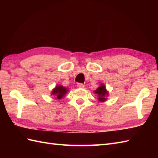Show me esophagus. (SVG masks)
Wrapping results in <instances>:
<instances>
[{"label":"esophagus","mask_w":158,"mask_h":158,"mask_svg":"<svg viewBox=\"0 0 158 158\" xmlns=\"http://www.w3.org/2000/svg\"><path fill=\"white\" fill-rule=\"evenodd\" d=\"M77 87L79 88H84V85H83V83H77Z\"/></svg>","instance_id":"esophagus-1"}]
</instances>
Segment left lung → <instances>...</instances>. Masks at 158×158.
I'll return each mask as SVG.
<instances>
[{"instance_id":"obj_1","label":"left lung","mask_w":158,"mask_h":158,"mask_svg":"<svg viewBox=\"0 0 158 158\" xmlns=\"http://www.w3.org/2000/svg\"><path fill=\"white\" fill-rule=\"evenodd\" d=\"M94 93L98 95V99L100 102H105L106 100V96L109 95V93L106 89V87L103 84H102L100 87H98V88L94 91Z\"/></svg>"}]
</instances>
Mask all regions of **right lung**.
I'll return each mask as SVG.
<instances>
[{"mask_svg":"<svg viewBox=\"0 0 158 158\" xmlns=\"http://www.w3.org/2000/svg\"><path fill=\"white\" fill-rule=\"evenodd\" d=\"M68 92V89L62 85H57L56 88L52 90V95H55L57 96L58 99H61L62 97L66 95V94Z\"/></svg>","mask_w":158,"mask_h":158,"instance_id":"obj_1","label":"right lung"}]
</instances>
